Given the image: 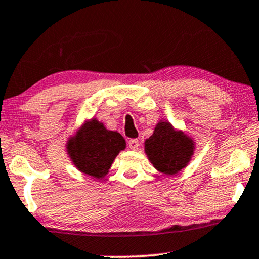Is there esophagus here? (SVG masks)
Wrapping results in <instances>:
<instances>
[{
    "instance_id": "esophagus-1",
    "label": "esophagus",
    "mask_w": 259,
    "mask_h": 259,
    "mask_svg": "<svg viewBox=\"0 0 259 259\" xmlns=\"http://www.w3.org/2000/svg\"><path fill=\"white\" fill-rule=\"evenodd\" d=\"M127 146H129V148L133 149V150L139 149V147H140L139 140H137V139H130L129 141H127Z\"/></svg>"
}]
</instances>
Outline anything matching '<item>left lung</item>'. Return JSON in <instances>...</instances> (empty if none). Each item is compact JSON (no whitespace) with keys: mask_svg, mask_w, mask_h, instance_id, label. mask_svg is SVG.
<instances>
[{"mask_svg":"<svg viewBox=\"0 0 259 259\" xmlns=\"http://www.w3.org/2000/svg\"><path fill=\"white\" fill-rule=\"evenodd\" d=\"M146 154L153 166L166 175L178 173L194 154V142L183 133H177L168 122H159L154 134L145 142Z\"/></svg>","mask_w":259,"mask_h":259,"instance_id":"left-lung-1","label":"left lung"}]
</instances>
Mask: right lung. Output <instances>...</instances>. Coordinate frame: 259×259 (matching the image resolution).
Here are the masks:
<instances>
[{
	"label": "right lung",
	"mask_w": 259,
	"mask_h": 259,
	"mask_svg": "<svg viewBox=\"0 0 259 259\" xmlns=\"http://www.w3.org/2000/svg\"><path fill=\"white\" fill-rule=\"evenodd\" d=\"M68 154L81 172L103 178L114 158L125 148V140L117 132L106 130L103 123L92 119L68 142Z\"/></svg>",
	"instance_id": "1"
}]
</instances>
